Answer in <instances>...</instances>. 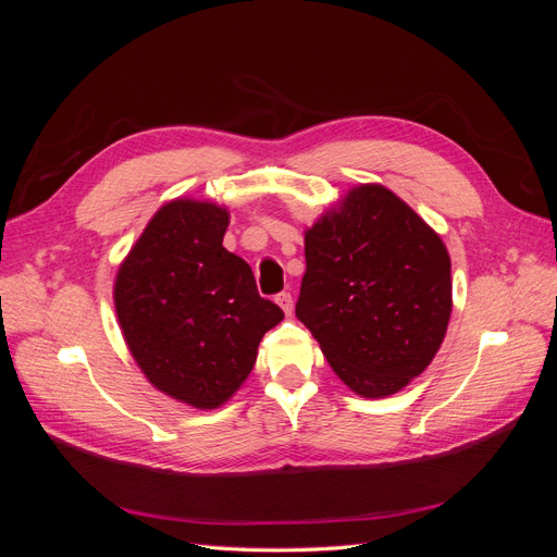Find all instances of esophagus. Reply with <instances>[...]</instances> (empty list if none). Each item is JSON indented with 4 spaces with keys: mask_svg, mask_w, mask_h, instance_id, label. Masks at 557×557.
I'll return each mask as SVG.
<instances>
[{
    "mask_svg": "<svg viewBox=\"0 0 557 557\" xmlns=\"http://www.w3.org/2000/svg\"><path fill=\"white\" fill-rule=\"evenodd\" d=\"M276 305L283 309L285 315H290V313H293V295H290V293L276 295Z\"/></svg>",
    "mask_w": 557,
    "mask_h": 557,
    "instance_id": "34e87169",
    "label": "esophagus"
}]
</instances>
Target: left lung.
<instances>
[{"label": "left lung", "instance_id": "8db88e82", "mask_svg": "<svg viewBox=\"0 0 557 557\" xmlns=\"http://www.w3.org/2000/svg\"><path fill=\"white\" fill-rule=\"evenodd\" d=\"M295 313L352 393H399L434 360L453 311L450 256L381 183H360L305 230Z\"/></svg>", "mask_w": 557, "mask_h": 557}]
</instances>
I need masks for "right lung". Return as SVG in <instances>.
Returning a JSON list of instances; mask_svg holds the SVG:
<instances>
[{"instance_id": "right-lung-1", "label": "right lung", "mask_w": 557, "mask_h": 557, "mask_svg": "<svg viewBox=\"0 0 557 557\" xmlns=\"http://www.w3.org/2000/svg\"><path fill=\"white\" fill-rule=\"evenodd\" d=\"M227 225L230 211L215 201H166L113 281L117 325L141 374L201 411L239 391L262 336L283 320L258 295L248 262L223 246Z\"/></svg>"}]
</instances>
